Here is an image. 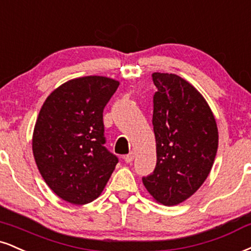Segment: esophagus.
<instances>
[{"instance_id":"esophagus-1","label":"esophagus","mask_w":251,"mask_h":251,"mask_svg":"<svg viewBox=\"0 0 251 251\" xmlns=\"http://www.w3.org/2000/svg\"><path fill=\"white\" fill-rule=\"evenodd\" d=\"M133 159H134V153H133V152L128 153L127 155L124 156V160H125V161L127 162V164H131V162L133 161Z\"/></svg>"}]
</instances>
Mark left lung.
<instances>
[{
  "label": "left lung",
  "instance_id": "1",
  "mask_svg": "<svg viewBox=\"0 0 251 251\" xmlns=\"http://www.w3.org/2000/svg\"><path fill=\"white\" fill-rule=\"evenodd\" d=\"M153 129L156 165L143 177L151 195L165 206L183 202L212 170L219 146L215 118L201 93L173 74L154 72Z\"/></svg>",
  "mask_w": 251,
  "mask_h": 251
}]
</instances>
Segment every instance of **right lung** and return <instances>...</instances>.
I'll list each match as a JSON object with an SVG mask.
<instances>
[{
	"mask_svg": "<svg viewBox=\"0 0 251 251\" xmlns=\"http://www.w3.org/2000/svg\"><path fill=\"white\" fill-rule=\"evenodd\" d=\"M119 81L80 77L57 87L39 111L32 152L39 173L60 199L85 204L100 195L118 164L104 144L102 111Z\"/></svg>",
	"mask_w": 251,
	"mask_h": 251,
	"instance_id": "add662e5",
	"label": "right lung"
}]
</instances>
